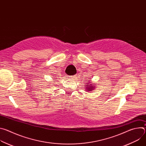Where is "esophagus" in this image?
I'll return each mask as SVG.
<instances>
[{
    "label": "esophagus",
    "instance_id": "esophagus-1",
    "mask_svg": "<svg viewBox=\"0 0 146 146\" xmlns=\"http://www.w3.org/2000/svg\"><path fill=\"white\" fill-rule=\"evenodd\" d=\"M76 77H77V76H76V75L72 76H70V78H72V79H75Z\"/></svg>",
    "mask_w": 146,
    "mask_h": 146
}]
</instances>
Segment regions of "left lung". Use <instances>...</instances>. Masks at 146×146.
<instances>
[{
    "mask_svg": "<svg viewBox=\"0 0 146 146\" xmlns=\"http://www.w3.org/2000/svg\"><path fill=\"white\" fill-rule=\"evenodd\" d=\"M87 81L86 82V84H87L84 86L86 90L87 91V92H91V91H94L96 87V84H95V83H92L91 81L90 82V81Z\"/></svg>",
    "mask_w": 146,
    "mask_h": 146,
    "instance_id": "obj_1",
    "label": "left lung"
}]
</instances>
